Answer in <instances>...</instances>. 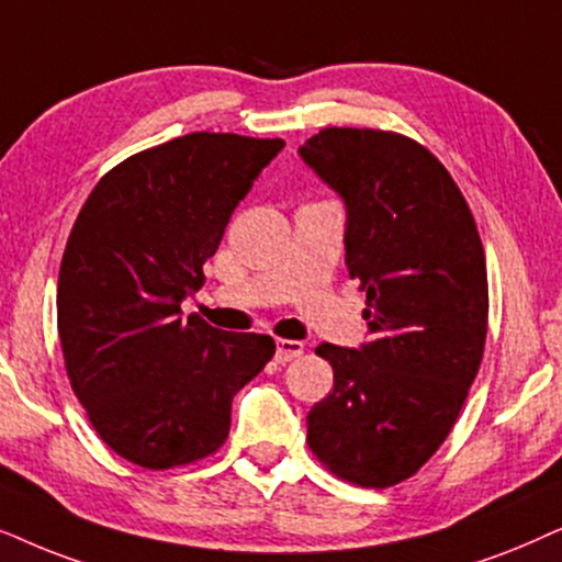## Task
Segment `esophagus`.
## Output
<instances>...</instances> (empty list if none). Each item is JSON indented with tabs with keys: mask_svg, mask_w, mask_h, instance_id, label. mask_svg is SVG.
<instances>
[{
	"mask_svg": "<svg viewBox=\"0 0 562 562\" xmlns=\"http://www.w3.org/2000/svg\"><path fill=\"white\" fill-rule=\"evenodd\" d=\"M305 351L303 341H295V339H277V351H274V359L277 362H290V359H297Z\"/></svg>",
	"mask_w": 562,
	"mask_h": 562,
	"instance_id": "esophagus-1",
	"label": "esophagus"
}]
</instances>
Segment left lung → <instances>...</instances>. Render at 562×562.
Listing matches in <instances>:
<instances>
[{
	"instance_id": "8db88e82",
	"label": "left lung",
	"mask_w": 562,
	"mask_h": 562,
	"mask_svg": "<svg viewBox=\"0 0 562 562\" xmlns=\"http://www.w3.org/2000/svg\"><path fill=\"white\" fill-rule=\"evenodd\" d=\"M301 156L347 203V267L372 339L318 344L334 391L308 414L311 452L341 481L391 488L450 437L481 370L488 272L473 213L445 164L378 128H324Z\"/></svg>"
}]
</instances>
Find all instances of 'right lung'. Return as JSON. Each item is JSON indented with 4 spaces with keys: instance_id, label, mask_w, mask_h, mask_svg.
I'll return each mask as SVG.
<instances>
[{
    "instance_id": "add662e5",
    "label": "right lung",
    "mask_w": 562,
    "mask_h": 562,
    "mask_svg": "<svg viewBox=\"0 0 562 562\" xmlns=\"http://www.w3.org/2000/svg\"><path fill=\"white\" fill-rule=\"evenodd\" d=\"M282 146L187 133L112 167L77 215L56 297L66 375L102 442L133 465L218 452L231 401L274 357L272 336L182 318L179 303L203 288L231 213Z\"/></svg>"
}]
</instances>
